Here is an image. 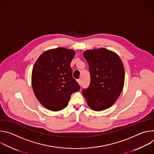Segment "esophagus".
I'll return each mask as SVG.
<instances>
[{"instance_id": "obj_1", "label": "esophagus", "mask_w": 154, "mask_h": 154, "mask_svg": "<svg viewBox=\"0 0 154 154\" xmlns=\"http://www.w3.org/2000/svg\"><path fill=\"white\" fill-rule=\"evenodd\" d=\"M77 82L79 83V84L80 85H82V80H81L80 79H78V80H77Z\"/></svg>"}]
</instances>
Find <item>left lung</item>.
I'll return each mask as SVG.
<instances>
[{"label":"left lung","mask_w":154,"mask_h":154,"mask_svg":"<svg viewBox=\"0 0 154 154\" xmlns=\"http://www.w3.org/2000/svg\"><path fill=\"white\" fill-rule=\"evenodd\" d=\"M83 56L89 65L90 84L82 93L94 111L112 106L119 97L124 84L122 62L115 52L104 48L87 50Z\"/></svg>","instance_id":"1"}]
</instances>
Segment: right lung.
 <instances>
[{
  "label": "right lung",
  "mask_w": 154,
  "mask_h": 154,
  "mask_svg": "<svg viewBox=\"0 0 154 154\" xmlns=\"http://www.w3.org/2000/svg\"><path fill=\"white\" fill-rule=\"evenodd\" d=\"M75 51L63 48L44 52L35 62L32 83L41 104L57 112L66 107L71 96L80 89L72 77L71 63Z\"/></svg>",
  "instance_id": "add662e5"
}]
</instances>
